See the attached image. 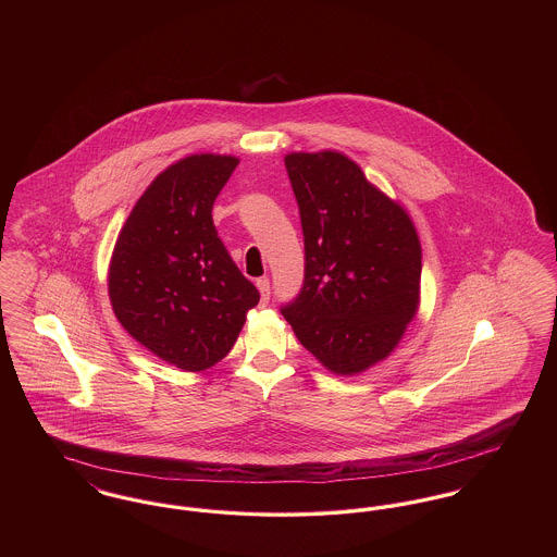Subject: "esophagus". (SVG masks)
Wrapping results in <instances>:
<instances>
[{"instance_id": "34e87169", "label": "esophagus", "mask_w": 557, "mask_h": 557, "mask_svg": "<svg viewBox=\"0 0 557 557\" xmlns=\"http://www.w3.org/2000/svg\"><path fill=\"white\" fill-rule=\"evenodd\" d=\"M257 288H259V292H261V302L267 305V302H269V294H271L269 277H259V280H257Z\"/></svg>"}]
</instances>
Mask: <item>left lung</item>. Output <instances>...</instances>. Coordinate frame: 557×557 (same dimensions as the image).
<instances>
[{
    "mask_svg": "<svg viewBox=\"0 0 557 557\" xmlns=\"http://www.w3.org/2000/svg\"><path fill=\"white\" fill-rule=\"evenodd\" d=\"M284 162L302 223L305 284L282 313L323 368L370 370L420 309L418 230L343 152H290Z\"/></svg>",
    "mask_w": 557,
    "mask_h": 557,
    "instance_id": "left-lung-1",
    "label": "left lung"
}]
</instances>
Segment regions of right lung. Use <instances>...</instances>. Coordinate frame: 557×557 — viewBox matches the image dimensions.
I'll use <instances>...</instances> for the list:
<instances>
[{
    "label": "right lung",
    "instance_id": "right-lung-1",
    "mask_svg": "<svg viewBox=\"0 0 557 557\" xmlns=\"http://www.w3.org/2000/svg\"><path fill=\"white\" fill-rule=\"evenodd\" d=\"M238 162L207 152L166 166L135 202L112 250L114 315L139 345L180 370L219 363L259 302L212 225L214 198Z\"/></svg>",
    "mask_w": 557,
    "mask_h": 557
}]
</instances>
